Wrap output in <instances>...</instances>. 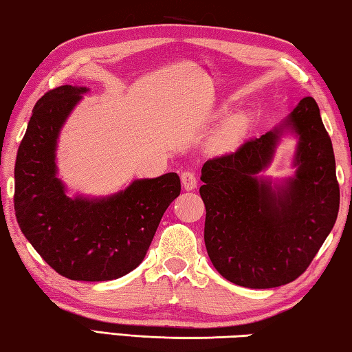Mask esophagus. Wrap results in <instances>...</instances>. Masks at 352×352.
Segmentation results:
<instances>
[{
	"label": "esophagus",
	"instance_id": "1",
	"mask_svg": "<svg viewBox=\"0 0 352 352\" xmlns=\"http://www.w3.org/2000/svg\"><path fill=\"white\" fill-rule=\"evenodd\" d=\"M182 184L186 190H194L197 188V177L194 175V172L184 170L182 174Z\"/></svg>",
	"mask_w": 352,
	"mask_h": 352
}]
</instances>
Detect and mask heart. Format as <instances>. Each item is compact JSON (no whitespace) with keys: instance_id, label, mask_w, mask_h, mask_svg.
Instances as JSON below:
<instances>
[{"instance_id":"heart-1","label":"heart","mask_w":352,"mask_h":352,"mask_svg":"<svg viewBox=\"0 0 352 352\" xmlns=\"http://www.w3.org/2000/svg\"><path fill=\"white\" fill-rule=\"evenodd\" d=\"M250 126H252V115L248 111H237L230 115L220 124V127L208 141V148L212 153H228L241 146L245 138Z\"/></svg>"}]
</instances>
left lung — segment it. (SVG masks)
I'll return each mask as SVG.
<instances>
[{
	"instance_id": "1",
	"label": "left lung",
	"mask_w": 352,
	"mask_h": 352,
	"mask_svg": "<svg viewBox=\"0 0 352 352\" xmlns=\"http://www.w3.org/2000/svg\"><path fill=\"white\" fill-rule=\"evenodd\" d=\"M284 133L298 140L296 174L273 182L260 172ZM200 180L208 256L220 275L242 287H279L302 275L337 220L336 158L311 96L261 138L208 160Z\"/></svg>"
}]
</instances>
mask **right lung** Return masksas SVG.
<instances>
[{
	"mask_svg": "<svg viewBox=\"0 0 352 352\" xmlns=\"http://www.w3.org/2000/svg\"><path fill=\"white\" fill-rule=\"evenodd\" d=\"M87 91L62 85L37 100L16 153L14 206L23 234L57 273L73 281H110L141 264L182 184L169 172L105 197H69L57 177V141Z\"/></svg>",
	"mask_w": 352,
	"mask_h": 352,
	"instance_id": "add662e5",
	"label": "right lung"
}]
</instances>
